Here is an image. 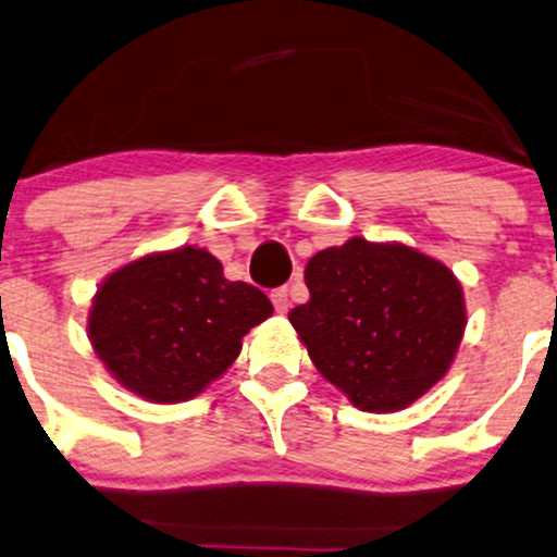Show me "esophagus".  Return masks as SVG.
Masks as SVG:
<instances>
[{
    "label": "esophagus",
    "instance_id": "34e87169",
    "mask_svg": "<svg viewBox=\"0 0 557 557\" xmlns=\"http://www.w3.org/2000/svg\"><path fill=\"white\" fill-rule=\"evenodd\" d=\"M270 298L274 302V311L287 313V308H290V290H287V287H277V290H272Z\"/></svg>",
    "mask_w": 557,
    "mask_h": 557
}]
</instances>
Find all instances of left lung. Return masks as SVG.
Returning a JSON list of instances; mask_svg holds the SVG:
<instances>
[{
  "label": "left lung",
  "mask_w": 557,
  "mask_h": 557,
  "mask_svg": "<svg viewBox=\"0 0 557 557\" xmlns=\"http://www.w3.org/2000/svg\"><path fill=\"white\" fill-rule=\"evenodd\" d=\"M306 285L311 300L287 319L315 370L357 408L400 411L447 375L468 313L440 259L355 236L311 257Z\"/></svg>",
  "instance_id": "left-lung-1"
}]
</instances>
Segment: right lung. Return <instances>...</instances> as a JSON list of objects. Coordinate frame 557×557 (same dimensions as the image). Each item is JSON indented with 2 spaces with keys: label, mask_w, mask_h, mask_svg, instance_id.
<instances>
[{
  "label": "right lung",
  "mask_w": 557,
  "mask_h": 557,
  "mask_svg": "<svg viewBox=\"0 0 557 557\" xmlns=\"http://www.w3.org/2000/svg\"><path fill=\"white\" fill-rule=\"evenodd\" d=\"M270 315L262 290L223 277L208 249L180 246L108 274L91 298L87 336L123 388L182 404L221 377Z\"/></svg>",
  "instance_id": "add662e5"
}]
</instances>
